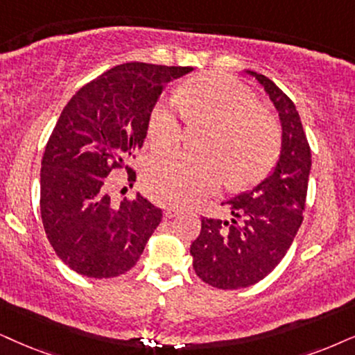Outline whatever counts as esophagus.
I'll list each match as a JSON object with an SVG mask.
<instances>
[{"label": "esophagus", "instance_id": "34e87169", "mask_svg": "<svg viewBox=\"0 0 355 355\" xmlns=\"http://www.w3.org/2000/svg\"><path fill=\"white\" fill-rule=\"evenodd\" d=\"M164 214H165V218L172 219V218L178 216V214H180V209H178V208H172V206H170V208H165V209H164Z\"/></svg>", "mask_w": 355, "mask_h": 355}]
</instances>
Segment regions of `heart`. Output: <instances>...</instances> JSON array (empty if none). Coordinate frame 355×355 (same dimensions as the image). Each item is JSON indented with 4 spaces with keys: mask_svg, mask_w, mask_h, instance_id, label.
Masks as SVG:
<instances>
[{
    "mask_svg": "<svg viewBox=\"0 0 355 355\" xmlns=\"http://www.w3.org/2000/svg\"><path fill=\"white\" fill-rule=\"evenodd\" d=\"M182 114L211 131L201 144V157L162 152L144 167V183L155 200L188 206L216 191L227 178L232 187L262 180L277 162L280 131L273 118L260 111L252 92L223 75L188 80L178 95ZM147 132L152 146L167 149L182 137L180 116L173 103L152 107Z\"/></svg>",
    "mask_w": 355,
    "mask_h": 355,
    "instance_id": "obj_1",
    "label": "heart"
}]
</instances>
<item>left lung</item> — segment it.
<instances>
[{
  "label": "left lung",
  "instance_id": "8db88e82",
  "mask_svg": "<svg viewBox=\"0 0 355 355\" xmlns=\"http://www.w3.org/2000/svg\"><path fill=\"white\" fill-rule=\"evenodd\" d=\"M278 111L282 149L272 175L223 203L230 221L203 218L193 241V268L205 284L221 290L245 288L266 278L285 257L302 226L311 149L293 101L266 75L248 70Z\"/></svg>",
  "mask_w": 355,
  "mask_h": 355
}]
</instances>
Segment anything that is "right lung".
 <instances>
[{
    "mask_svg": "<svg viewBox=\"0 0 355 355\" xmlns=\"http://www.w3.org/2000/svg\"><path fill=\"white\" fill-rule=\"evenodd\" d=\"M191 67L142 62L116 65L80 88L49 137L40 168V216L65 266L89 278L123 275L136 266L162 221V209L137 193L114 205L107 175L141 149L165 85Z\"/></svg>",
    "mask_w": 355,
    "mask_h": 355,
    "instance_id": "obj_1",
    "label": "right lung"
}]
</instances>
